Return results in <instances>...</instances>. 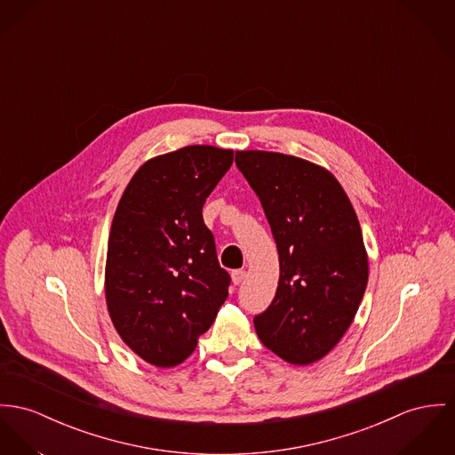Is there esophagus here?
Returning a JSON list of instances; mask_svg holds the SVG:
<instances>
[{"instance_id":"obj_1","label":"esophagus","mask_w":455,"mask_h":455,"mask_svg":"<svg viewBox=\"0 0 455 455\" xmlns=\"http://www.w3.org/2000/svg\"><path fill=\"white\" fill-rule=\"evenodd\" d=\"M245 272L244 270H234L232 272V282L235 283V285H239V283H243V280H244Z\"/></svg>"}]
</instances>
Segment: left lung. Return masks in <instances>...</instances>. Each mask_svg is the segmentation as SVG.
<instances>
[{"mask_svg":"<svg viewBox=\"0 0 455 455\" xmlns=\"http://www.w3.org/2000/svg\"><path fill=\"white\" fill-rule=\"evenodd\" d=\"M235 164L256 192L279 251L275 298L254 316L258 338L289 363H314L348 331L367 287L358 218L339 181L314 163L241 150Z\"/></svg>","mask_w":455,"mask_h":455,"instance_id":"left-lung-1","label":"left lung"}]
</instances>
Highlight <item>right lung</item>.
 <instances>
[{
    "label": "right lung",
    "mask_w": 455,
    "mask_h": 455,
    "mask_svg": "<svg viewBox=\"0 0 455 455\" xmlns=\"http://www.w3.org/2000/svg\"><path fill=\"white\" fill-rule=\"evenodd\" d=\"M234 150L190 145L147 161L112 220L107 308L121 339L156 367H175L196 350L228 296L214 237L203 220Z\"/></svg>",
    "instance_id": "right-lung-1"
}]
</instances>
